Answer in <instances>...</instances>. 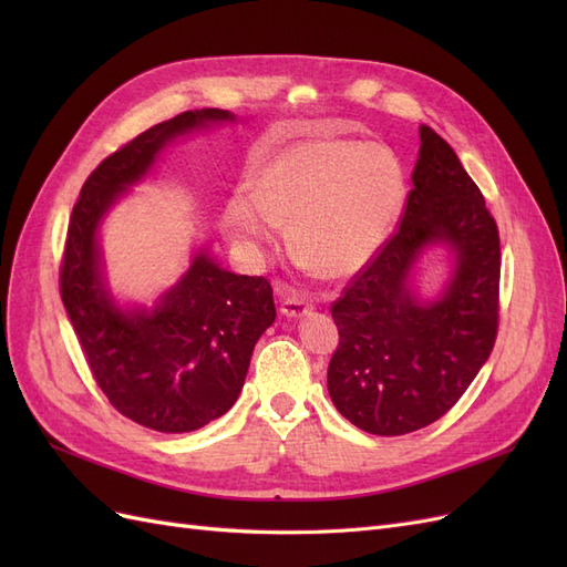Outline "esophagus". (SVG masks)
<instances>
[{
    "instance_id": "esophagus-1",
    "label": "esophagus",
    "mask_w": 567,
    "mask_h": 567,
    "mask_svg": "<svg viewBox=\"0 0 567 567\" xmlns=\"http://www.w3.org/2000/svg\"><path fill=\"white\" fill-rule=\"evenodd\" d=\"M279 293H284L281 300V315L286 317H305L307 312H312V300H307L298 290H293L286 284H279Z\"/></svg>"
}]
</instances>
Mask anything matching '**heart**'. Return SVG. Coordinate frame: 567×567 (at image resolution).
Masks as SVG:
<instances>
[{"label": "heart", "mask_w": 567, "mask_h": 567, "mask_svg": "<svg viewBox=\"0 0 567 567\" xmlns=\"http://www.w3.org/2000/svg\"><path fill=\"white\" fill-rule=\"evenodd\" d=\"M404 173L383 146L307 140L274 153L252 173V194L236 192L225 210L234 241L260 252L277 225L288 246L323 279L350 277L381 248L402 208Z\"/></svg>", "instance_id": "heart-1"}]
</instances>
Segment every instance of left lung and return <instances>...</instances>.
<instances>
[{
  "label": "left lung",
  "instance_id": "obj_1",
  "mask_svg": "<svg viewBox=\"0 0 567 567\" xmlns=\"http://www.w3.org/2000/svg\"><path fill=\"white\" fill-rule=\"evenodd\" d=\"M400 225L331 305L338 348L329 362L336 409L371 435L435 423L483 369L499 331V229L452 146L421 125ZM457 252L442 299L421 306L405 284L423 245Z\"/></svg>",
  "mask_w": 567,
  "mask_h": 567
}]
</instances>
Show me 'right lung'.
I'll list each match as a JSON object with an SVG mask.
<instances>
[{
  "mask_svg": "<svg viewBox=\"0 0 567 567\" xmlns=\"http://www.w3.org/2000/svg\"><path fill=\"white\" fill-rule=\"evenodd\" d=\"M217 120L234 115L221 109L179 113L101 161L73 205L61 257V300L92 379L120 414L158 433L198 431L227 414L257 338L277 319L274 290L265 277H238L198 252L151 312H123L101 284L96 227L169 140Z\"/></svg>",
  "mask_w": 567,
  "mask_h": 567,
  "instance_id": "obj_1",
  "label": "right lung"
}]
</instances>
